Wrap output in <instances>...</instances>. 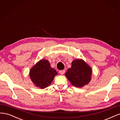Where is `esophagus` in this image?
Wrapping results in <instances>:
<instances>
[{"mask_svg": "<svg viewBox=\"0 0 120 120\" xmlns=\"http://www.w3.org/2000/svg\"><path fill=\"white\" fill-rule=\"evenodd\" d=\"M65 71H66L64 70L60 71H59V72H60V74H61V75H64V74L65 73Z\"/></svg>", "mask_w": 120, "mask_h": 120, "instance_id": "34e87169", "label": "esophagus"}]
</instances>
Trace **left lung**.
Returning a JSON list of instances; mask_svg holds the SVG:
<instances>
[{
	"label": "left lung",
	"mask_w": 120,
	"mask_h": 120,
	"mask_svg": "<svg viewBox=\"0 0 120 120\" xmlns=\"http://www.w3.org/2000/svg\"><path fill=\"white\" fill-rule=\"evenodd\" d=\"M92 69L82 59H75L72 61L65 75L74 86L82 88L88 85L92 79Z\"/></svg>",
	"instance_id": "obj_1"
}]
</instances>
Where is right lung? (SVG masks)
<instances>
[{"instance_id": "add662e5", "label": "right lung", "mask_w": 120, "mask_h": 120, "mask_svg": "<svg viewBox=\"0 0 120 120\" xmlns=\"http://www.w3.org/2000/svg\"><path fill=\"white\" fill-rule=\"evenodd\" d=\"M57 72L50 67L49 62L42 59L32 67L30 71V77L34 85L43 89L49 86Z\"/></svg>"}]
</instances>
